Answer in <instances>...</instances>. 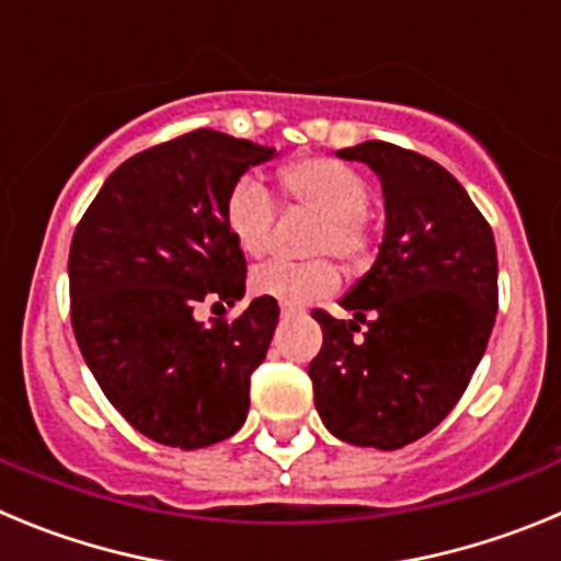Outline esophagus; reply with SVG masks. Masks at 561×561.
Here are the masks:
<instances>
[{
  "instance_id": "esophagus-1",
  "label": "esophagus",
  "mask_w": 561,
  "mask_h": 561,
  "mask_svg": "<svg viewBox=\"0 0 561 561\" xmlns=\"http://www.w3.org/2000/svg\"><path fill=\"white\" fill-rule=\"evenodd\" d=\"M297 314H304V309H300V306L280 304V317H284V320H289V317H297Z\"/></svg>"
}]
</instances>
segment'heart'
<instances>
[{"label": "heart", "instance_id": "obj_1", "mask_svg": "<svg viewBox=\"0 0 561 561\" xmlns=\"http://www.w3.org/2000/svg\"><path fill=\"white\" fill-rule=\"evenodd\" d=\"M277 185L289 207L317 216L309 236V255H334L345 266H359L370 252V232L365 221L370 191L354 168L325 157L297 160L277 173ZM225 227L232 244L244 255H264L275 227V205L270 193L252 176L232 185L225 202ZM340 284L334 264L317 257L309 264H266L252 272L250 286L257 297L277 304L306 306L329 295Z\"/></svg>", "mask_w": 561, "mask_h": 561}]
</instances>
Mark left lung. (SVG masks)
<instances>
[{
    "instance_id": "left-lung-1",
    "label": "left lung",
    "mask_w": 561,
    "mask_h": 561,
    "mask_svg": "<svg viewBox=\"0 0 561 561\" xmlns=\"http://www.w3.org/2000/svg\"><path fill=\"white\" fill-rule=\"evenodd\" d=\"M381 182L385 236L374 266L342 297L351 320L317 309L311 359L317 413L354 447L401 449L458 404L497 314V250L447 168L368 140L336 151Z\"/></svg>"
}]
</instances>
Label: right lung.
I'll return each mask as SVG.
<instances>
[{"mask_svg":"<svg viewBox=\"0 0 561 561\" xmlns=\"http://www.w3.org/2000/svg\"><path fill=\"white\" fill-rule=\"evenodd\" d=\"M275 148L199 128L134 153L103 182L69 247L72 331L106 399L157 444L202 449L241 430L250 376L277 325L255 297L236 320H196L244 297L247 261L225 202Z\"/></svg>","mask_w":561,"mask_h":561,"instance_id":"add662e5","label":"right lung"}]
</instances>
